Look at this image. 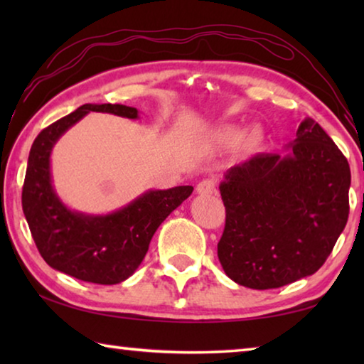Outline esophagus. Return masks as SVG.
Here are the masks:
<instances>
[{"label": "esophagus", "mask_w": 364, "mask_h": 364, "mask_svg": "<svg viewBox=\"0 0 364 364\" xmlns=\"http://www.w3.org/2000/svg\"><path fill=\"white\" fill-rule=\"evenodd\" d=\"M197 194H212L215 191V180L213 178H207V180H202L197 184Z\"/></svg>", "instance_id": "1"}]
</instances>
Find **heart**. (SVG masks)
Wrapping results in <instances>:
<instances>
[{
  "mask_svg": "<svg viewBox=\"0 0 364 364\" xmlns=\"http://www.w3.org/2000/svg\"><path fill=\"white\" fill-rule=\"evenodd\" d=\"M260 138H262V134L257 130V128H254V130H249V128L230 127V128H226L223 134H221L223 143L230 147L242 144L244 141H247V144H250V146H255L260 143Z\"/></svg>",
  "mask_w": 364,
  "mask_h": 364,
  "instance_id": "obj_1",
  "label": "heart"
}]
</instances>
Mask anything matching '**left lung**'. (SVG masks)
I'll return each mask as SVG.
<instances>
[{"instance_id":"obj_1","label":"left lung","mask_w":364,"mask_h":364,"mask_svg":"<svg viewBox=\"0 0 364 364\" xmlns=\"http://www.w3.org/2000/svg\"><path fill=\"white\" fill-rule=\"evenodd\" d=\"M352 175L319 123L305 119L286 154H257L226 170L218 260L244 287L274 289L323 267L348 220Z\"/></svg>"}]
</instances>
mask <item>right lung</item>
I'll list each match as a JSON object with an SVG mask.
<instances>
[{"label": "right lung", "mask_w": 364, "mask_h": 364, "mask_svg": "<svg viewBox=\"0 0 364 364\" xmlns=\"http://www.w3.org/2000/svg\"><path fill=\"white\" fill-rule=\"evenodd\" d=\"M90 112L139 119L136 107L83 104L35 138L22 189L23 215L49 267L95 284H119L138 269L164 220L193 194V186L149 189L106 215L73 210L53 184L51 154L59 138Z\"/></svg>", "instance_id": "1"}]
</instances>
